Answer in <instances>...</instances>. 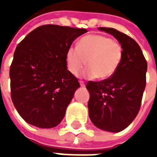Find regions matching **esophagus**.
Returning <instances> with one entry per match:
<instances>
[{
    "instance_id": "34e87169",
    "label": "esophagus",
    "mask_w": 157,
    "mask_h": 157,
    "mask_svg": "<svg viewBox=\"0 0 157 157\" xmlns=\"http://www.w3.org/2000/svg\"><path fill=\"white\" fill-rule=\"evenodd\" d=\"M80 85H81V86H82V87H84V86H85V83H84V82H82V81H80Z\"/></svg>"
}]
</instances>
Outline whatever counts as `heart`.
Returning a JSON list of instances; mask_svg holds the SVG:
<instances>
[{
  "instance_id": "b5f03b06",
  "label": "heart",
  "mask_w": 157,
  "mask_h": 157,
  "mask_svg": "<svg viewBox=\"0 0 157 157\" xmlns=\"http://www.w3.org/2000/svg\"><path fill=\"white\" fill-rule=\"evenodd\" d=\"M123 54V47L118 40L102 34H89L80 39L76 47H69L65 63L72 75H79L86 64L87 76L106 80L118 71Z\"/></svg>"
}]
</instances>
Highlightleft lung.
I'll return each mask as SVG.
<instances>
[{
  "mask_svg": "<svg viewBox=\"0 0 157 157\" xmlns=\"http://www.w3.org/2000/svg\"><path fill=\"white\" fill-rule=\"evenodd\" d=\"M99 30L112 34L123 47V59L110 78L89 81V117L96 127L109 132L122 131L138 114L146 84L147 62L140 47L125 33L111 28Z\"/></svg>",
  "mask_w": 157,
  "mask_h": 157,
  "instance_id": "left-lung-1",
  "label": "left lung"
}]
</instances>
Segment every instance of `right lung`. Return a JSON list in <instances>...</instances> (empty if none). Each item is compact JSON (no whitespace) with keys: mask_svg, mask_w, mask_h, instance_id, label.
Returning a JSON list of instances; mask_svg holds the SVG:
<instances>
[{"mask_svg":"<svg viewBox=\"0 0 157 157\" xmlns=\"http://www.w3.org/2000/svg\"><path fill=\"white\" fill-rule=\"evenodd\" d=\"M85 29L48 24L29 33L17 46L10 66L11 97L27 123L53 128L62 121L78 79L67 70L65 54Z\"/></svg>","mask_w":157,"mask_h":157,"instance_id":"right-lung-1","label":"right lung"}]
</instances>
